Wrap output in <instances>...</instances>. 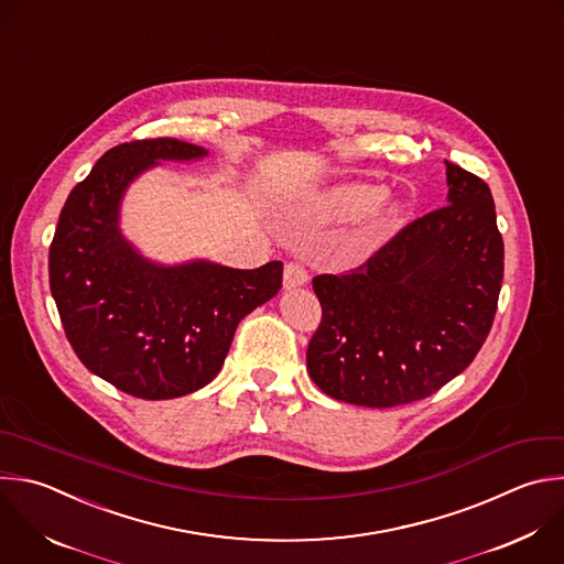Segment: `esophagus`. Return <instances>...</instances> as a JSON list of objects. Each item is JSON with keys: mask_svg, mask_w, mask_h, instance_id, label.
Here are the masks:
<instances>
[{"mask_svg": "<svg viewBox=\"0 0 564 564\" xmlns=\"http://www.w3.org/2000/svg\"><path fill=\"white\" fill-rule=\"evenodd\" d=\"M307 281H310V274H307V270H305L303 263L290 261V263L285 265V270H283V285H285V290L303 288V285H307Z\"/></svg>", "mask_w": 564, "mask_h": 564, "instance_id": "34e87169", "label": "esophagus"}]
</instances>
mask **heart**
<instances>
[{
    "label": "heart",
    "instance_id": "heart-1",
    "mask_svg": "<svg viewBox=\"0 0 564 564\" xmlns=\"http://www.w3.org/2000/svg\"><path fill=\"white\" fill-rule=\"evenodd\" d=\"M386 199V187L379 183H347L336 187V191L327 197L325 206L329 210V215L345 219V221H358L369 217L373 210H377V221L379 226H390L399 210L397 206H384L380 204Z\"/></svg>",
    "mask_w": 564,
    "mask_h": 564
}]
</instances>
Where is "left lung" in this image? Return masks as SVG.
Masks as SVG:
<instances>
[{"instance_id": "left-lung-1", "label": "left lung", "mask_w": 564, "mask_h": 564, "mask_svg": "<svg viewBox=\"0 0 564 564\" xmlns=\"http://www.w3.org/2000/svg\"><path fill=\"white\" fill-rule=\"evenodd\" d=\"M447 165V206L358 268L318 274L312 381L332 399L397 408L432 397L476 358L498 307L505 246L489 185Z\"/></svg>"}]
</instances>
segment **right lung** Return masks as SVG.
Wrapping results in <instances>:
<instances>
[{
  "label": "right lung",
  "instance_id": "add662e5",
  "mask_svg": "<svg viewBox=\"0 0 564 564\" xmlns=\"http://www.w3.org/2000/svg\"><path fill=\"white\" fill-rule=\"evenodd\" d=\"M206 154L172 137L110 148L73 187L51 243V292L68 343L99 379L137 399L167 401L208 386L241 318L281 290V261L257 270L161 265L123 239L126 187L159 161Z\"/></svg>",
  "mask_w": 564,
  "mask_h": 564
}]
</instances>
